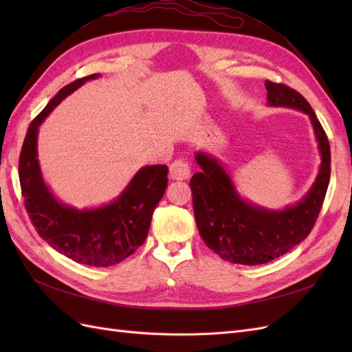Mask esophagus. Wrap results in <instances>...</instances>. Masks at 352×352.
<instances>
[{
  "label": "esophagus",
  "mask_w": 352,
  "mask_h": 352,
  "mask_svg": "<svg viewBox=\"0 0 352 352\" xmlns=\"http://www.w3.org/2000/svg\"><path fill=\"white\" fill-rule=\"evenodd\" d=\"M190 176V166L185 160H176L170 166V177L175 180H186Z\"/></svg>",
  "instance_id": "34e87169"
}]
</instances>
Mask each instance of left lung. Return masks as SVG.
Instances as JSON below:
<instances>
[{
	"label": "left lung",
	"mask_w": 352,
	"mask_h": 352,
	"mask_svg": "<svg viewBox=\"0 0 352 352\" xmlns=\"http://www.w3.org/2000/svg\"><path fill=\"white\" fill-rule=\"evenodd\" d=\"M267 104L308 114L322 164L316 182L295 206L274 211L245 201L216 157L197 153L201 172L190 179L194 214L202 241L223 260L243 265L269 263L291 251L314 228L330 180V145L311 105L283 83L265 80Z\"/></svg>",
	"instance_id": "left-lung-1"
}]
</instances>
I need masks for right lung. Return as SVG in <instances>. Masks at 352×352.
Masks as SVG:
<instances>
[{"mask_svg": "<svg viewBox=\"0 0 352 352\" xmlns=\"http://www.w3.org/2000/svg\"><path fill=\"white\" fill-rule=\"evenodd\" d=\"M98 76L89 74L66 85L32 120L19 158V179L32 225L50 247L79 264L109 267L145 242L153 212L167 188V166H145L110 204L78 210L52 195L42 179L36 148L38 127L45 117L67 95Z\"/></svg>", "mask_w": 352, "mask_h": 352, "instance_id": "obj_1", "label": "right lung"}]
</instances>
